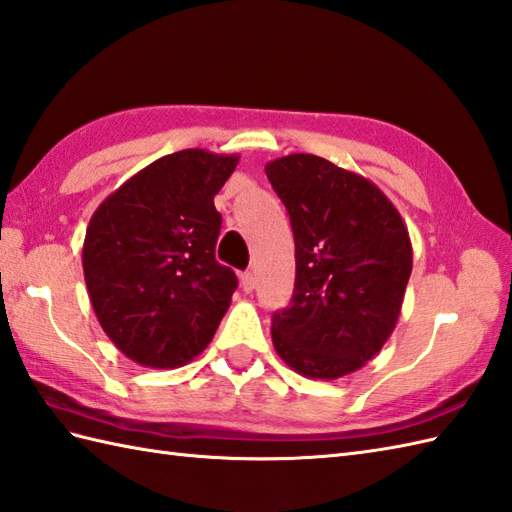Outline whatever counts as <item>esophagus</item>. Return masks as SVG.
<instances>
[{
	"mask_svg": "<svg viewBox=\"0 0 512 512\" xmlns=\"http://www.w3.org/2000/svg\"><path fill=\"white\" fill-rule=\"evenodd\" d=\"M242 288H244V292L246 294H251L253 290H255V275H253V272H242Z\"/></svg>",
	"mask_w": 512,
	"mask_h": 512,
	"instance_id": "1",
	"label": "esophagus"
}]
</instances>
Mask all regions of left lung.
Instances as JSON below:
<instances>
[{"label":"left lung","mask_w":512,"mask_h":512,"mask_svg":"<svg viewBox=\"0 0 512 512\" xmlns=\"http://www.w3.org/2000/svg\"><path fill=\"white\" fill-rule=\"evenodd\" d=\"M266 176L290 213L296 259L272 344L305 377L349 375L397 325L412 272L406 224L375 183L316 154L270 161Z\"/></svg>","instance_id":"1"}]
</instances>
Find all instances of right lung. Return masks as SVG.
<instances>
[{
  "label": "right lung",
  "instance_id": "add662e5",
  "mask_svg": "<svg viewBox=\"0 0 512 512\" xmlns=\"http://www.w3.org/2000/svg\"><path fill=\"white\" fill-rule=\"evenodd\" d=\"M237 154L189 148L115 189L89 220L82 270L104 334L126 358L176 368L205 351L237 288L216 261L213 205Z\"/></svg>",
  "mask_w": 512,
  "mask_h": 512
}]
</instances>
